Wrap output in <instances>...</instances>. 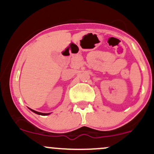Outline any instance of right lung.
Segmentation results:
<instances>
[{
	"mask_svg": "<svg viewBox=\"0 0 154 154\" xmlns=\"http://www.w3.org/2000/svg\"><path fill=\"white\" fill-rule=\"evenodd\" d=\"M29 110H31L32 111V112L35 113V114H39V115H42V116H47V115H49V114H51V113H41V112H38V111L32 110V109H29Z\"/></svg>",
	"mask_w": 154,
	"mask_h": 154,
	"instance_id": "obj_1",
	"label": "right lung"
}]
</instances>
